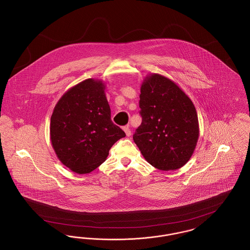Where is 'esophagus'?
I'll return each instance as SVG.
<instances>
[{
	"label": "esophagus",
	"instance_id": "esophagus-1",
	"mask_svg": "<svg viewBox=\"0 0 250 250\" xmlns=\"http://www.w3.org/2000/svg\"><path fill=\"white\" fill-rule=\"evenodd\" d=\"M123 129H124V131H125V134H126V136H127V137H130L131 130H130V128H129V126H128V125H126V126H125V127H124V128H123Z\"/></svg>",
	"mask_w": 250,
	"mask_h": 250
}]
</instances>
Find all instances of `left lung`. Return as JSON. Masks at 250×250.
<instances>
[{
  "label": "left lung",
  "instance_id": "obj_1",
  "mask_svg": "<svg viewBox=\"0 0 250 250\" xmlns=\"http://www.w3.org/2000/svg\"><path fill=\"white\" fill-rule=\"evenodd\" d=\"M142 125L133 140L148 163L160 170L186 165L198 143V114L178 85L159 74L147 76L140 95Z\"/></svg>",
  "mask_w": 250,
  "mask_h": 250
}]
</instances>
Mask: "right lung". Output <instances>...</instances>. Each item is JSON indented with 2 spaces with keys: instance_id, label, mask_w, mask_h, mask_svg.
<instances>
[{
  "instance_id": "right-lung-1",
  "label": "right lung",
  "mask_w": 250,
  "mask_h": 250,
  "mask_svg": "<svg viewBox=\"0 0 250 250\" xmlns=\"http://www.w3.org/2000/svg\"><path fill=\"white\" fill-rule=\"evenodd\" d=\"M125 137L112 123L102 81L88 79L60 98L50 118V141L64 166L79 174L93 171L111 146Z\"/></svg>"
}]
</instances>
